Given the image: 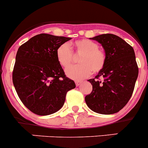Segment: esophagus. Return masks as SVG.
I'll return each instance as SVG.
<instances>
[{"label": "esophagus", "mask_w": 148, "mask_h": 148, "mask_svg": "<svg viewBox=\"0 0 148 148\" xmlns=\"http://www.w3.org/2000/svg\"><path fill=\"white\" fill-rule=\"evenodd\" d=\"M82 81H76V82H75L76 85L79 86V84H82Z\"/></svg>", "instance_id": "1"}]
</instances>
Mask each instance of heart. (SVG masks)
<instances>
[{"label": "heart", "mask_w": 148, "mask_h": 148, "mask_svg": "<svg viewBox=\"0 0 148 148\" xmlns=\"http://www.w3.org/2000/svg\"><path fill=\"white\" fill-rule=\"evenodd\" d=\"M74 53L80 56L79 65L69 67L66 74L69 78L80 80L89 77L92 71L94 74L100 72L106 63V53L100 49L96 42L90 40L83 39L77 40L73 44ZM56 58L61 66L66 68L74 61V54L66 42L62 43L56 50Z\"/></svg>", "instance_id": "b5f03b06"}]
</instances>
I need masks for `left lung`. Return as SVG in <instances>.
<instances>
[{"mask_svg": "<svg viewBox=\"0 0 148 148\" xmlns=\"http://www.w3.org/2000/svg\"><path fill=\"white\" fill-rule=\"evenodd\" d=\"M90 39L101 44L106 53V63L95 78L88 80L92 85V91L85 96V102L97 114H116L130 100L138 77L134 49L113 34H100ZM100 77L103 80L99 79Z\"/></svg>", "mask_w": 148, "mask_h": 148, "instance_id": "left-lung-1", "label": "left lung"}]
</instances>
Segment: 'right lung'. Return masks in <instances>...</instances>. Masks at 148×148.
Listing matches in <instances>:
<instances>
[{
  "mask_svg": "<svg viewBox=\"0 0 148 148\" xmlns=\"http://www.w3.org/2000/svg\"><path fill=\"white\" fill-rule=\"evenodd\" d=\"M71 38L40 34L18 48L13 83L23 104L34 114L47 116L62 108L67 92L75 88L56 58L60 45Z\"/></svg>",
  "mask_w": 148,
  "mask_h": 148,
  "instance_id": "add662e5",
  "label": "right lung"
}]
</instances>
